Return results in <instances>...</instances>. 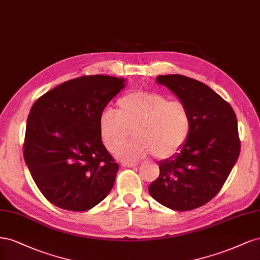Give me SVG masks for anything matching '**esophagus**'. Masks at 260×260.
<instances>
[{
  "mask_svg": "<svg viewBox=\"0 0 260 260\" xmlns=\"http://www.w3.org/2000/svg\"><path fill=\"white\" fill-rule=\"evenodd\" d=\"M121 165L124 166V167H134V166H137L138 163H132V162H127V161H123L121 163Z\"/></svg>",
  "mask_w": 260,
  "mask_h": 260,
  "instance_id": "obj_1",
  "label": "esophagus"
}]
</instances>
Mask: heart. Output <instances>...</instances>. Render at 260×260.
I'll return each mask as SVG.
<instances>
[{"label":"heart","mask_w":260,"mask_h":260,"mask_svg":"<svg viewBox=\"0 0 260 260\" xmlns=\"http://www.w3.org/2000/svg\"><path fill=\"white\" fill-rule=\"evenodd\" d=\"M192 126L188 107L155 91L134 90L123 95L116 110L108 108L100 115L99 134L109 151H115L133 129L135 139L118 150L120 157L138 160L153 153L170 157L187 141Z\"/></svg>","instance_id":"1"}]
</instances>
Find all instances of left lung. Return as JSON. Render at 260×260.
Listing matches in <instances>:
<instances>
[{"label": "left lung", "mask_w": 260, "mask_h": 260, "mask_svg": "<svg viewBox=\"0 0 260 260\" xmlns=\"http://www.w3.org/2000/svg\"><path fill=\"white\" fill-rule=\"evenodd\" d=\"M191 114L190 135L178 153L158 162L149 193L158 203L185 212L209 202L222 188L241 150L231 106L204 83L180 74L158 75Z\"/></svg>", "instance_id": "left-lung-1"}]
</instances>
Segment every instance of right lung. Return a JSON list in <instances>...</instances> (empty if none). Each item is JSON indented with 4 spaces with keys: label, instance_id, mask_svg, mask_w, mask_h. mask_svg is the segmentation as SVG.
<instances>
[{
    "label": "right lung",
    "instance_id": "add662e5",
    "mask_svg": "<svg viewBox=\"0 0 260 260\" xmlns=\"http://www.w3.org/2000/svg\"><path fill=\"white\" fill-rule=\"evenodd\" d=\"M124 82L109 75H84L56 86L33 104L23 158L52 204L84 212L111 191L119 165L103 144L99 119Z\"/></svg>",
    "mask_w": 260,
    "mask_h": 260
}]
</instances>
